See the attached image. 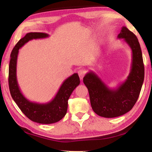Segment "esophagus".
<instances>
[{"mask_svg":"<svg viewBox=\"0 0 152 152\" xmlns=\"http://www.w3.org/2000/svg\"><path fill=\"white\" fill-rule=\"evenodd\" d=\"M86 70L84 69V68H81V69L78 70V75L79 76H80V78L81 80H82L83 77H84L85 74H86Z\"/></svg>","mask_w":152,"mask_h":152,"instance_id":"obj_1","label":"esophagus"}]
</instances>
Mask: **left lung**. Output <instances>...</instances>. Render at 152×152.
I'll list each match as a JSON object with an SVG mask.
<instances>
[{
    "label": "left lung",
    "mask_w": 152,
    "mask_h": 152,
    "mask_svg": "<svg viewBox=\"0 0 152 152\" xmlns=\"http://www.w3.org/2000/svg\"><path fill=\"white\" fill-rule=\"evenodd\" d=\"M118 38L124 39L132 51V67L127 79L113 89L109 88L92 71L88 72L83 79L88 90L93 111L104 118L118 117L132 110L138 100L144 81L142 51L136 36L123 26Z\"/></svg>",
    "instance_id": "obj_1"
}]
</instances>
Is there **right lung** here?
Returning a JSON list of instances; mask_svg holds the SVG:
<instances>
[{"label": "right lung", "instance_id": "add662e5", "mask_svg": "<svg viewBox=\"0 0 152 152\" xmlns=\"http://www.w3.org/2000/svg\"><path fill=\"white\" fill-rule=\"evenodd\" d=\"M49 37L46 33L30 32L20 39L12 50L9 65V88L14 101L21 111L33 122L40 124H52L61 120L67 112L68 100L74 91L80 84L77 73H74L63 82L53 100L48 103L32 102L26 98L20 92L16 79V63L18 50L25 43L36 39Z\"/></svg>", "mask_w": 152, "mask_h": 152}]
</instances>
